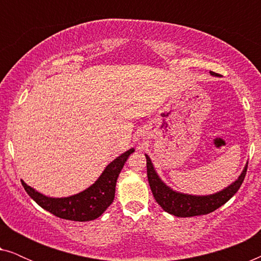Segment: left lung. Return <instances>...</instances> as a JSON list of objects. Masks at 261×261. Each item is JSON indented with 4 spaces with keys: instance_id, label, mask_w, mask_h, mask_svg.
Returning a JSON list of instances; mask_svg holds the SVG:
<instances>
[{
    "instance_id": "1",
    "label": "left lung",
    "mask_w": 261,
    "mask_h": 261,
    "mask_svg": "<svg viewBox=\"0 0 261 261\" xmlns=\"http://www.w3.org/2000/svg\"><path fill=\"white\" fill-rule=\"evenodd\" d=\"M214 76H217L216 73L210 72ZM146 155V164H147V178L149 187H151L152 194L154 196L155 201L166 213L172 214L178 217H191L198 215H205V214L213 213L214 210L219 209L221 205L229 201L233 196L237 194L240 189L242 181L246 177L247 172V165L245 166L242 173L234 183H231L229 187L223 189L222 191L216 192L214 195L208 196H192L187 194H180V192L173 191L170 189L164 181L160 179L156 174L153 164L147 154Z\"/></svg>"
}]
</instances>
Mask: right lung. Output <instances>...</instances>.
<instances>
[{
    "label": "right lung",
    "instance_id": "right-lung-1",
    "mask_svg": "<svg viewBox=\"0 0 261 261\" xmlns=\"http://www.w3.org/2000/svg\"><path fill=\"white\" fill-rule=\"evenodd\" d=\"M134 152V148L128 149L123 154L114 159L101 176L87 190L80 194L64 198H52L35 191L21 180L22 187L28 195L38 203L41 208L53 215L70 221H91L97 219L112 204L115 197V187L117 177L122 170L128 156Z\"/></svg>",
    "mask_w": 261,
    "mask_h": 261
}]
</instances>
